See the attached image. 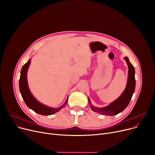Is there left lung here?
Segmentation results:
<instances>
[{
  "instance_id": "1",
  "label": "left lung",
  "mask_w": 155,
  "mask_h": 155,
  "mask_svg": "<svg viewBox=\"0 0 155 155\" xmlns=\"http://www.w3.org/2000/svg\"><path fill=\"white\" fill-rule=\"evenodd\" d=\"M124 60L126 61L129 68L127 83L125 91L116 101L111 103L107 107L103 108H96L91 105V109L94 112L104 115H116L117 114L123 112L126 108L130 101H131L136 86L135 70L133 64L129 62L127 57H125ZM89 102H90V100H89Z\"/></svg>"
}]
</instances>
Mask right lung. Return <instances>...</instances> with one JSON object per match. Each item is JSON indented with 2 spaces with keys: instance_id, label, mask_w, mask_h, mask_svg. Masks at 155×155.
<instances>
[{
  "instance_id": "right-lung-1",
  "label": "right lung",
  "mask_w": 155,
  "mask_h": 155,
  "mask_svg": "<svg viewBox=\"0 0 155 155\" xmlns=\"http://www.w3.org/2000/svg\"><path fill=\"white\" fill-rule=\"evenodd\" d=\"M30 63L31 60H29L26 64L23 65L21 71V76L19 79V89L22 99L29 108L31 109L32 110L39 114L43 116L51 115L59 111L65 106V105L67 104L68 98L67 99L64 104L58 108H50L38 102L34 98V97L32 95L28 85L26 74Z\"/></svg>"
}]
</instances>
